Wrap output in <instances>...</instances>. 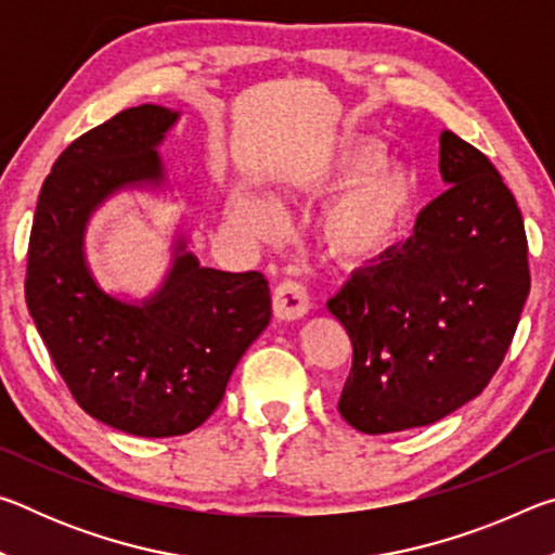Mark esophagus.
<instances>
[{
  "label": "esophagus",
  "instance_id": "esophagus-1",
  "mask_svg": "<svg viewBox=\"0 0 555 555\" xmlns=\"http://www.w3.org/2000/svg\"><path fill=\"white\" fill-rule=\"evenodd\" d=\"M271 306L279 321H296L308 313V291L294 279H284L271 294Z\"/></svg>",
  "mask_w": 555,
  "mask_h": 555
}]
</instances>
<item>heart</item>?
<instances>
[{
    "mask_svg": "<svg viewBox=\"0 0 555 555\" xmlns=\"http://www.w3.org/2000/svg\"><path fill=\"white\" fill-rule=\"evenodd\" d=\"M374 156L377 154L372 149H360L345 156L343 164L350 171H362L374 162ZM318 173H313V178ZM416 201V183L403 171L382 168V171L364 173L327 205L323 218L325 240L335 255L352 264L377 261L387 257L411 228ZM232 215L244 230L257 237L274 232V210L264 201L237 198L232 205Z\"/></svg>",
    "mask_w": 555,
    "mask_h": 555,
    "instance_id": "1",
    "label": "heart"
}]
</instances>
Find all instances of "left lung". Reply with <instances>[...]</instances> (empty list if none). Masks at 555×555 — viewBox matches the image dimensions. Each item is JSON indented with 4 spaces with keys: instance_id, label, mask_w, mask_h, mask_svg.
I'll return each instance as SVG.
<instances>
[{
    "instance_id": "8db88e82",
    "label": "left lung",
    "mask_w": 555,
    "mask_h": 555,
    "mask_svg": "<svg viewBox=\"0 0 555 555\" xmlns=\"http://www.w3.org/2000/svg\"><path fill=\"white\" fill-rule=\"evenodd\" d=\"M438 166L450 188L413 237L327 300L352 343L337 409L370 436L436 424L482 393L529 296V242L500 171L450 129Z\"/></svg>"
}]
</instances>
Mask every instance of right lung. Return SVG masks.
<instances>
[{"mask_svg":"<svg viewBox=\"0 0 555 555\" xmlns=\"http://www.w3.org/2000/svg\"><path fill=\"white\" fill-rule=\"evenodd\" d=\"M176 119L166 107L139 105L75 139L46 176L26 257V306L73 399L142 438L198 428L271 318L259 271L201 267L183 242L164 288L144 306L102 294L90 276V212L119 188L162 181L154 146Z\"/></svg>","mask_w":555,"mask_h":555,"instance_id":"obj_1","label":"right lung"}]
</instances>
